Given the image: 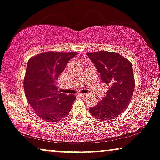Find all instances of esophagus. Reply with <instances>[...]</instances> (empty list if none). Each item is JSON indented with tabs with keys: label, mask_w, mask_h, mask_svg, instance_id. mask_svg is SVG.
I'll return each mask as SVG.
<instances>
[{
	"label": "esophagus",
	"mask_w": 160,
	"mask_h": 160,
	"mask_svg": "<svg viewBox=\"0 0 160 160\" xmlns=\"http://www.w3.org/2000/svg\"><path fill=\"white\" fill-rule=\"evenodd\" d=\"M86 96H87V95H86V94H82V93L79 94V96H80V97H82V98L86 97Z\"/></svg>",
	"instance_id": "34e87169"
}]
</instances>
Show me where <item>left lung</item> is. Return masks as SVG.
<instances>
[{
  "label": "left lung",
  "mask_w": 160,
  "mask_h": 160,
  "mask_svg": "<svg viewBox=\"0 0 160 160\" xmlns=\"http://www.w3.org/2000/svg\"><path fill=\"white\" fill-rule=\"evenodd\" d=\"M87 54L100 73L102 82L108 87L106 96L96 106L91 107L89 112L101 120L116 118L128 106L134 93L132 64L116 52L99 51Z\"/></svg>",
  "instance_id": "8db88e82"
}]
</instances>
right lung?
Masks as SVG:
<instances>
[{
	"label": "right lung",
	"mask_w": 160,
	"mask_h": 160,
	"mask_svg": "<svg viewBox=\"0 0 160 160\" xmlns=\"http://www.w3.org/2000/svg\"><path fill=\"white\" fill-rule=\"evenodd\" d=\"M77 52H46L28 61L23 80L26 99L32 109L44 121L58 122L69 113L74 95L61 92L58 78Z\"/></svg>",
	"instance_id": "1"
}]
</instances>
